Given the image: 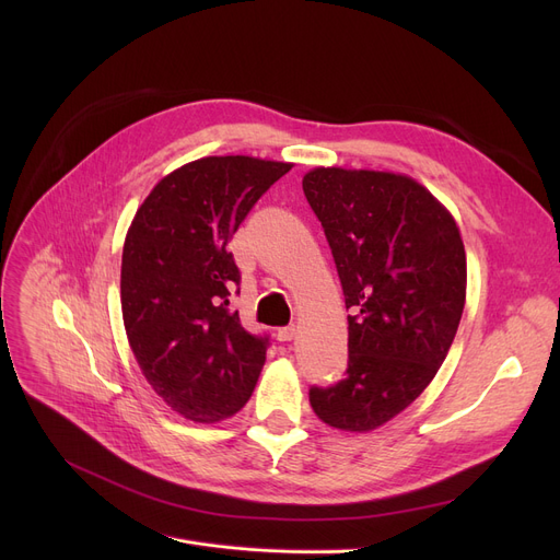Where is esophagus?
Segmentation results:
<instances>
[{
	"label": "esophagus",
	"mask_w": 560,
	"mask_h": 560,
	"mask_svg": "<svg viewBox=\"0 0 560 560\" xmlns=\"http://www.w3.org/2000/svg\"><path fill=\"white\" fill-rule=\"evenodd\" d=\"M298 336V327L295 325H288V327H281L279 331H277V338L281 340V342H288V340H292Z\"/></svg>",
	"instance_id": "esophagus-1"
}]
</instances>
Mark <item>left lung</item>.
I'll return each mask as SVG.
<instances>
[{
	"label": "left lung",
	"instance_id": "1",
	"mask_svg": "<svg viewBox=\"0 0 560 560\" xmlns=\"http://www.w3.org/2000/svg\"><path fill=\"white\" fill-rule=\"evenodd\" d=\"M302 188L351 311L345 378L308 399L329 427L372 431L422 395L454 342L467 283L460 231L404 174L315 167Z\"/></svg>",
	"mask_w": 560,
	"mask_h": 560
}]
</instances>
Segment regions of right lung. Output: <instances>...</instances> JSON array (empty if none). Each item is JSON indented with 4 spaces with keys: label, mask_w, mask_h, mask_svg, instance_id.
Here are the masks:
<instances>
[{
    "label": "right lung",
    "mask_w": 560,
    "mask_h": 560,
    "mask_svg": "<svg viewBox=\"0 0 560 560\" xmlns=\"http://www.w3.org/2000/svg\"><path fill=\"white\" fill-rule=\"evenodd\" d=\"M290 163L206 156L161 179L138 209L122 252V317L133 357L176 413L231 418L247 404L270 336L229 308L241 270L229 252L254 203Z\"/></svg>",
    "instance_id": "right-lung-1"
}]
</instances>
